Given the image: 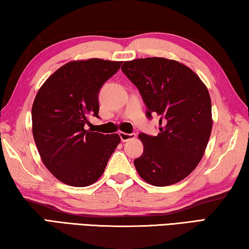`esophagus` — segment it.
Wrapping results in <instances>:
<instances>
[{
    "mask_svg": "<svg viewBox=\"0 0 249 249\" xmlns=\"http://www.w3.org/2000/svg\"><path fill=\"white\" fill-rule=\"evenodd\" d=\"M119 136H120V139L122 142H127L129 140L133 139L134 137H136V133H125V132H119Z\"/></svg>",
    "mask_w": 249,
    "mask_h": 249,
    "instance_id": "obj_1",
    "label": "esophagus"
}]
</instances>
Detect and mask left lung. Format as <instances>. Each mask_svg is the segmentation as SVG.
Here are the masks:
<instances>
[{
    "label": "left lung",
    "instance_id": "1",
    "mask_svg": "<svg viewBox=\"0 0 249 249\" xmlns=\"http://www.w3.org/2000/svg\"><path fill=\"white\" fill-rule=\"evenodd\" d=\"M121 71L139 89L146 117L160 116L158 136L139 134L143 153L134 160L138 173L156 186L182 181L197 166L210 139L209 90L192 69L163 57L124 62Z\"/></svg>",
    "mask_w": 249,
    "mask_h": 249
}]
</instances>
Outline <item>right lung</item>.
<instances>
[{"label": "right lung", "mask_w": 249, "mask_h": 249, "mask_svg": "<svg viewBox=\"0 0 249 249\" xmlns=\"http://www.w3.org/2000/svg\"><path fill=\"white\" fill-rule=\"evenodd\" d=\"M121 62L100 58L65 64L43 84L32 107L33 137L48 171L67 185L95 183L120 142L119 134L84 127L99 118L98 95Z\"/></svg>", "instance_id": "obj_1"}]
</instances>
